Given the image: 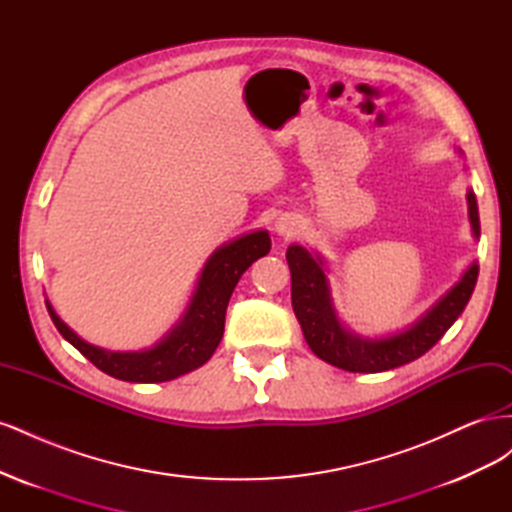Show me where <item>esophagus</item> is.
<instances>
[{
    "label": "esophagus",
    "instance_id": "obj_1",
    "mask_svg": "<svg viewBox=\"0 0 512 512\" xmlns=\"http://www.w3.org/2000/svg\"><path fill=\"white\" fill-rule=\"evenodd\" d=\"M275 230L280 232V235H284V237H292L294 232H297V222L290 220V218H282L280 222L275 224Z\"/></svg>",
    "mask_w": 512,
    "mask_h": 512
}]
</instances>
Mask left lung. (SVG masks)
I'll list each match as a JSON object with an SVG mask.
<instances>
[{
    "label": "left lung",
    "mask_w": 512,
    "mask_h": 512,
    "mask_svg": "<svg viewBox=\"0 0 512 512\" xmlns=\"http://www.w3.org/2000/svg\"><path fill=\"white\" fill-rule=\"evenodd\" d=\"M468 205L474 237H478L480 222L472 192L468 194ZM286 260L292 277V309L307 346L322 361L346 371H361V374H376V371L412 363L436 346L468 305L478 277V265L474 262L463 273L459 284L448 290L408 331L382 339H361L348 333L335 316L322 260L318 256L314 258L301 245H290Z\"/></svg>",
    "instance_id": "obj_1"
}]
</instances>
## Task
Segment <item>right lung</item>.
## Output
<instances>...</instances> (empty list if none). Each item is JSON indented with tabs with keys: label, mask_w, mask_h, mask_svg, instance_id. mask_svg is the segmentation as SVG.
Instances as JSON below:
<instances>
[{
	"label": "right lung",
	"mask_w": 512,
	"mask_h": 512,
	"mask_svg": "<svg viewBox=\"0 0 512 512\" xmlns=\"http://www.w3.org/2000/svg\"><path fill=\"white\" fill-rule=\"evenodd\" d=\"M271 239L267 230L222 245L200 273L188 312L158 346L143 352H111L83 342L49 307L57 331L104 374L126 382H166L205 365L224 335V318L230 294L239 277L254 260L267 256Z\"/></svg>",
	"instance_id": "1"
}]
</instances>
